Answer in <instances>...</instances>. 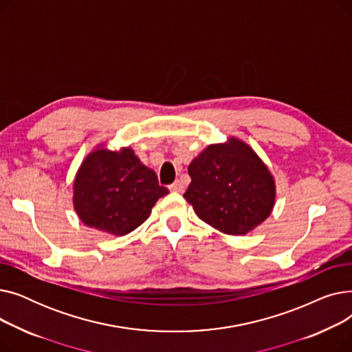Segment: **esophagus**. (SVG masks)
Listing matches in <instances>:
<instances>
[{
  "label": "esophagus",
  "instance_id": "esophagus-1",
  "mask_svg": "<svg viewBox=\"0 0 352 352\" xmlns=\"http://www.w3.org/2000/svg\"><path fill=\"white\" fill-rule=\"evenodd\" d=\"M170 191H173V192H182V191H184L182 182H181V181H175L174 184H171V186H170Z\"/></svg>",
  "mask_w": 352,
  "mask_h": 352
}]
</instances>
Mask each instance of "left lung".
Listing matches in <instances>:
<instances>
[{"instance_id": "left-lung-1", "label": "left lung", "mask_w": 352, "mask_h": 352, "mask_svg": "<svg viewBox=\"0 0 352 352\" xmlns=\"http://www.w3.org/2000/svg\"><path fill=\"white\" fill-rule=\"evenodd\" d=\"M184 194L204 223L230 235H243L265 221L274 207V179L245 142L231 138L210 145L190 165Z\"/></svg>"}]
</instances>
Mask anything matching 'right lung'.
I'll use <instances>...</instances> for the list:
<instances>
[{
	"instance_id": "right-lung-1",
	"label": "right lung",
	"mask_w": 352,
	"mask_h": 352,
	"mask_svg": "<svg viewBox=\"0 0 352 352\" xmlns=\"http://www.w3.org/2000/svg\"><path fill=\"white\" fill-rule=\"evenodd\" d=\"M168 192L131 148L120 153L97 150L80 166L74 182V208L85 226L125 235L140 227L157 199Z\"/></svg>"
}]
</instances>
